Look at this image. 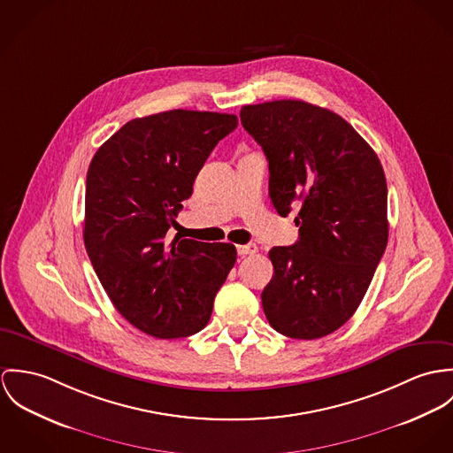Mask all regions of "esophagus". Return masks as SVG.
Segmentation results:
<instances>
[{
	"instance_id": "34e87169",
	"label": "esophagus",
	"mask_w": 453,
	"mask_h": 453,
	"mask_svg": "<svg viewBox=\"0 0 453 453\" xmlns=\"http://www.w3.org/2000/svg\"><path fill=\"white\" fill-rule=\"evenodd\" d=\"M257 251V245H253V243H249V245H240L238 247V253L242 255V257H245V255H253Z\"/></svg>"
}]
</instances>
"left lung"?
<instances>
[{
    "mask_svg": "<svg viewBox=\"0 0 453 453\" xmlns=\"http://www.w3.org/2000/svg\"><path fill=\"white\" fill-rule=\"evenodd\" d=\"M240 118L269 161L276 211H297L299 242L269 251L265 318L292 339L325 337L354 314L386 250L382 165L344 118L309 102L243 105Z\"/></svg>",
    "mask_w": 453,
    "mask_h": 453,
    "instance_id": "left-lung-1",
    "label": "left lung"
}]
</instances>
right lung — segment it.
Here are the masks:
<instances>
[{
    "label": "right lung",
    "mask_w": 453,
    "mask_h": 453,
    "mask_svg": "<svg viewBox=\"0 0 453 453\" xmlns=\"http://www.w3.org/2000/svg\"><path fill=\"white\" fill-rule=\"evenodd\" d=\"M236 127L234 114L208 111L135 118L88 166L85 249L118 312L148 335L203 330L236 262L231 243L168 240L206 157Z\"/></svg>",
    "instance_id": "obj_1"
}]
</instances>
